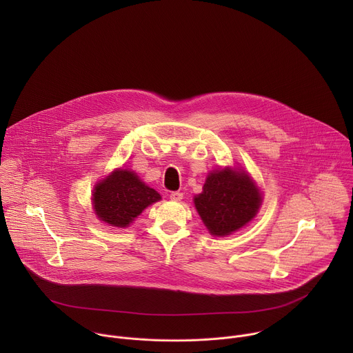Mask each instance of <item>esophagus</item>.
I'll list each match as a JSON object with an SVG mask.
<instances>
[{
	"label": "esophagus",
	"instance_id": "obj_1",
	"mask_svg": "<svg viewBox=\"0 0 353 353\" xmlns=\"http://www.w3.org/2000/svg\"><path fill=\"white\" fill-rule=\"evenodd\" d=\"M170 199H173V201H181V199H183V192H180V191H172V192H170Z\"/></svg>",
	"mask_w": 353,
	"mask_h": 353
}]
</instances>
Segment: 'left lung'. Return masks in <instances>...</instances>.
<instances>
[{
	"label": "left lung",
	"instance_id": "8db88e82",
	"mask_svg": "<svg viewBox=\"0 0 353 353\" xmlns=\"http://www.w3.org/2000/svg\"><path fill=\"white\" fill-rule=\"evenodd\" d=\"M194 204L211 234L226 236L256 216L261 194L244 172L228 168L210 173Z\"/></svg>",
	"mask_w": 353,
	"mask_h": 353
}]
</instances>
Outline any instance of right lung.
<instances>
[{
	"label": "right lung",
	"instance_id": "obj_1",
	"mask_svg": "<svg viewBox=\"0 0 353 353\" xmlns=\"http://www.w3.org/2000/svg\"><path fill=\"white\" fill-rule=\"evenodd\" d=\"M159 199L158 191L145 185L134 172L121 169L94 187L93 208L100 221L127 228L148 205Z\"/></svg>",
	"mask_w": 353,
	"mask_h": 353
}]
</instances>
